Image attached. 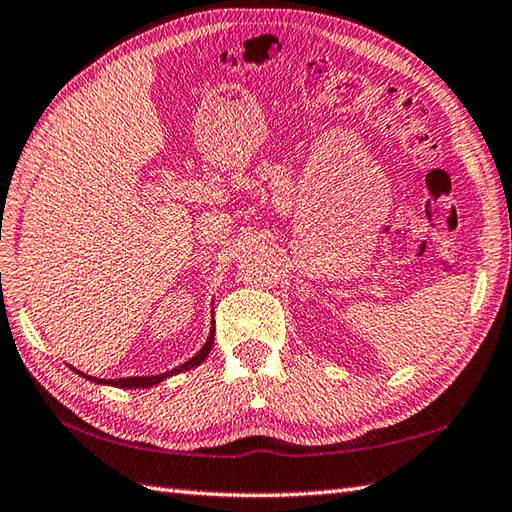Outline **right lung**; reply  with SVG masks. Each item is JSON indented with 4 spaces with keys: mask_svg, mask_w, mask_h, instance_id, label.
I'll list each match as a JSON object with an SVG mask.
<instances>
[{
    "mask_svg": "<svg viewBox=\"0 0 512 512\" xmlns=\"http://www.w3.org/2000/svg\"><path fill=\"white\" fill-rule=\"evenodd\" d=\"M212 344H214V326H212V331H210V335H208V339H206V344H203V348L197 352L195 357L192 359H188L186 363H181V366H177V368H173V370H168V372H162V374H153V377H127V379H98V377H89V374H85V372H81V370H76L78 374H81V377H85V379H89V381H94V383H102V385H116V388H127V390H135V388H151V385H157V383H162L164 379H168V377H173V374H179V372H184V370H190V368H195V366H199V363L208 357V352L212 350Z\"/></svg>",
    "mask_w": 512,
    "mask_h": 512,
    "instance_id": "right-lung-1",
    "label": "right lung"
}]
</instances>
